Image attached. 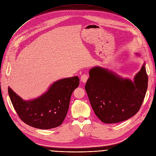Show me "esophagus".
<instances>
[{
  "label": "esophagus",
  "instance_id": "34e87169",
  "mask_svg": "<svg viewBox=\"0 0 156 156\" xmlns=\"http://www.w3.org/2000/svg\"><path fill=\"white\" fill-rule=\"evenodd\" d=\"M88 78H89V76L87 75V74H84L83 75L81 76V81H82L83 83H86Z\"/></svg>",
  "mask_w": 156,
  "mask_h": 156
}]
</instances>
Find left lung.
Returning a JSON list of instances; mask_svg holds the SVG:
<instances>
[{
	"instance_id": "obj_1",
	"label": "left lung",
	"mask_w": 156,
	"mask_h": 156,
	"mask_svg": "<svg viewBox=\"0 0 156 156\" xmlns=\"http://www.w3.org/2000/svg\"><path fill=\"white\" fill-rule=\"evenodd\" d=\"M89 76L85 90L95 114L103 122H120L139 111L148 87L145 63L134 81L98 66L89 71Z\"/></svg>"
}]
</instances>
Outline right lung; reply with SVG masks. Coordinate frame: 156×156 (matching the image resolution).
Returning <instances> with one entry per match:
<instances>
[{"label": "right lung", "mask_w": 156, "mask_h": 156, "mask_svg": "<svg viewBox=\"0 0 156 156\" xmlns=\"http://www.w3.org/2000/svg\"><path fill=\"white\" fill-rule=\"evenodd\" d=\"M78 76L60 79L54 82L44 94L36 99L25 101L9 87L13 107L23 122L41 129L61 125L69 109L71 94L79 85Z\"/></svg>", "instance_id": "obj_1"}]
</instances>
